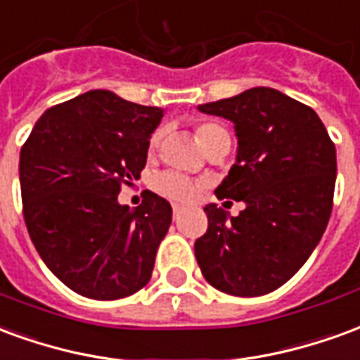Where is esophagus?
I'll return each mask as SVG.
<instances>
[{
  "mask_svg": "<svg viewBox=\"0 0 360 360\" xmlns=\"http://www.w3.org/2000/svg\"><path fill=\"white\" fill-rule=\"evenodd\" d=\"M181 212H183V208H181L179 204H173V218H175V219L179 218Z\"/></svg>",
  "mask_w": 360,
  "mask_h": 360,
  "instance_id": "esophagus-1",
  "label": "esophagus"
}]
</instances>
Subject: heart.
Here are the masks:
<instances>
[{"mask_svg": "<svg viewBox=\"0 0 360 360\" xmlns=\"http://www.w3.org/2000/svg\"><path fill=\"white\" fill-rule=\"evenodd\" d=\"M226 136H229L226 129L216 125V123H202V125H198V129H196V139H198V142H200V146L204 150L208 148L210 144H214L216 141H219V139H226ZM160 141H162V131H156V133L150 136V152L158 150ZM154 188H156L160 195L167 196L172 200H188L191 196L195 195L196 185L188 177L181 175V173L169 172L162 173L160 177H156Z\"/></svg>", "mask_w": 360, "mask_h": 360, "instance_id": "obj_1", "label": "heart"}]
</instances>
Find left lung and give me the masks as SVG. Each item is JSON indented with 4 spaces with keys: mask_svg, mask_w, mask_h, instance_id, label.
I'll use <instances>...</instances> for the list:
<instances>
[{
    "mask_svg": "<svg viewBox=\"0 0 360 360\" xmlns=\"http://www.w3.org/2000/svg\"><path fill=\"white\" fill-rule=\"evenodd\" d=\"M198 111L233 123L237 158L216 196L245 210L229 216L216 204L204 208L208 229L195 243L196 262L224 293H270L293 278L324 235L335 146L316 111L276 89H249Z\"/></svg>",
    "mask_w": 360,
    "mask_h": 360,
    "instance_id": "1",
    "label": "left lung"
}]
</instances>
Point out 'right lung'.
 Segmentation results:
<instances>
[{"label": "right lung", "instance_id": "obj_1", "mask_svg": "<svg viewBox=\"0 0 360 360\" xmlns=\"http://www.w3.org/2000/svg\"><path fill=\"white\" fill-rule=\"evenodd\" d=\"M162 117V108L89 90L46 111L20 150L28 235L75 293L113 301L148 283L172 204L146 191L131 210L117 195L141 177Z\"/></svg>", "mask_w": 360, "mask_h": 360}]
</instances>
